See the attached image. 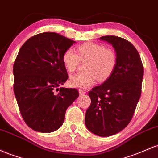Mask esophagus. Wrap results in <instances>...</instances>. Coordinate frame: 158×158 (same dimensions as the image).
<instances>
[{
    "label": "esophagus",
    "instance_id": "esophagus-1",
    "mask_svg": "<svg viewBox=\"0 0 158 158\" xmlns=\"http://www.w3.org/2000/svg\"><path fill=\"white\" fill-rule=\"evenodd\" d=\"M79 94H80V95H81V94H84L86 93V91H85V90L80 89V90H79Z\"/></svg>",
    "mask_w": 158,
    "mask_h": 158
}]
</instances>
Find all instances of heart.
<instances>
[{"label":"heart","instance_id":"heart-1","mask_svg":"<svg viewBox=\"0 0 158 158\" xmlns=\"http://www.w3.org/2000/svg\"><path fill=\"white\" fill-rule=\"evenodd\" d=\"M79 56L72 48L65 50L62 62L69 72H73L81 61H88L85 66L86 72L70 76L69 84L76 88H87L99 81L106 80L113 73L117 63L115 52L106 49L104 45L94 42H86L78 47Z\"/></svg>","mask_w":158,"mask_h":158}]
</instances>
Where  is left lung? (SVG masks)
Returning <instances> with one entry per match:
<instances>
[{
  "instance_id": "obj_1",
  "label": "left lung",
  "mask_w": 158,
  "mask_h": 158,
  "mask_svg": "<svg viewBox=\"0 0 158 158\" xmlns=\"http://www.w3.org/2000/svg\"><path fill=\"white\" fill-rule=\"evenodd\" d=\"M112 45L117 56L113 73L88 94L91 103L85 114L87 128L99 137H109L124 129L131 120L141 95L143 66L138 52L123 38H99Z\"/></svg>"
}]
</instances>
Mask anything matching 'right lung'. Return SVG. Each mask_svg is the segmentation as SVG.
<instances>
[{"mask_svg": "<svg viewBox=\"0 0 158 158\" xmlns=\"http://www.w3.org/2000/svg\"><path fill=\"white\" fill-rule=\"evenodd\" d=\"M75 42L47 32L32 36L20 49L13 65L14 94L23 120L34 131L59 129L67 108L79 97L75 88H59L68 79L62 56Z\"/></svg>", "mask_w": 158, "mask_h": 158, "instance_id": "right-lung-1", "label": "right lung"}]
</instances>
